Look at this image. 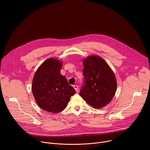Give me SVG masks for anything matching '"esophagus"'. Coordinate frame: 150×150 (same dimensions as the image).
<instances>
[{
  "label": "esophagus",
  "instance_id": "obj_1",
  "mask_svg": "<svg viewBox=\"0 0 150 150\" xmlns=\"http://www.w3.org/2000/svg\"><path fill=\"white\" fill-rule=\"evenodd\" d=\"M73 87H74V89L75 90V91H78V85H74Z\"/></svg>",
  "mask_w": 150,
  "mask_h": 150
}]
</instances>
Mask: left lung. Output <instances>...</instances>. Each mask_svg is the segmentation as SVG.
Returning <instances> with one entry per match:
<instances>
[{
    "mask_svg": "<svg viewBox=\"0 0 150 150\" xmlns=\"http://www.w3.org/2000/svg\"><path fill=\"white\" fill-rule=\"evenodd\" d=\"M84 85L79 96L88 104L100 109L108 104L115 95L117 82L114 72L98 56H90L83 60Z\"/></svg>",
    "mask_w": 150,
    "mask_h": 150,
    "instance_id": "1",
    "label": "left lung"
}]
</instances>
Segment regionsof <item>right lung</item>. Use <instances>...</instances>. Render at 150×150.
<instances>
[{
	"label": "right lung",
	"mask_w": 150,
	"mask_h": 150,
	"mask_svg": "<svg viewBox=\"0 0 150 150\" xmlns=\"http://www.w3.org/2000/svg\"><path fill=\"white\" fill-rule=\"evenodd\" d=\"M62 67L60 60L49 58L38 67L33 79L31 90L36 103L50 113L63 111L75 93L66 77L60 74Z\"/></svg>",
	"instance_id": "add662e5"
}]
</instances>
